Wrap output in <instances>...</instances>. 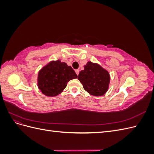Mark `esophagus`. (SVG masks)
I'll list each match as a JSON object with an SVG mask.
<instances>
[{
  "label": "esophagus",
  "instance_id": "obj_1",
  "mask_svg": "<svg viewBox=\"0 0 154 154\" xmlns=\"http://www.w3.org/2000/svg\"><path fill=\"white\" fill-rule=\"evenodd\" d=\"M75 72H76V73L77 75H78V74H79V72H80V70L76 69V70H75Z\"/></svg>",
  "mask_w": 154,
  "mask_h": 154
}]
</instances>
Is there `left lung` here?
I'll list each match as a JSON object with an SVG mask.
<instances>
[{"label": "left lung", "mask_w": 154, "mask_h": 154, "mask_svg": "<svg viewBox=\"0 0 154 154\" xmlns=\"http://www.w3.org/2000/svg\"><path fill=\"white\" fill-rule=\"evenodd\" d=\"M78 79L90 94L101 96L108 91L110 77L109 72L99 64L88 62L84 70L79 73Z\"/></svg>", "instance_id": "left-lung-1"}]
</instances>
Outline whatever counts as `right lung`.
Listing matches in <instances>:
<instances>
[{
	"instance_id": "obj_1",
	"label": "right lung",
	"mask_w": 154,
	"mask_h": 154,
	"mask_svg": "<svg viewBox=\"0 0 154 154\" xmlns=\"http://www.w3.org/2000/svg\"><path fill=\"white\" fill-rule=\"evenodd\" d=\"M77 77L71 66L58 60L49 62L39 71L38 87L44 95L56 96L64 90L69 81Z\"/></svg>"
}]
</instances>
